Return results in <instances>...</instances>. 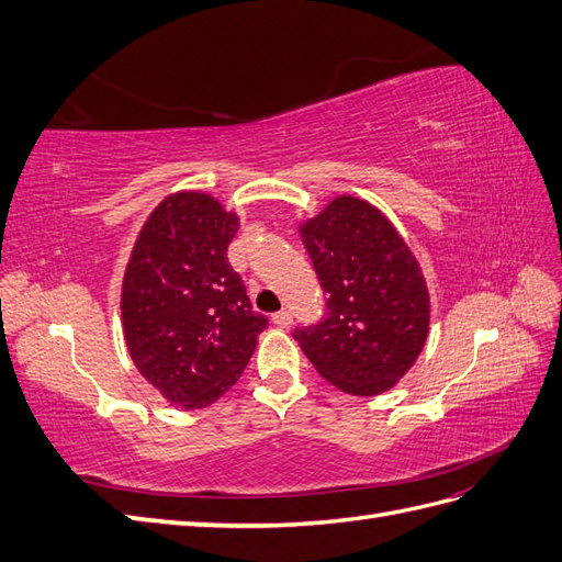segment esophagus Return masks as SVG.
<instances>
[{"label":"esophagus","mask_w":562,"mask_h":562,"mask_svg":"<svg viewBox=\"0 0 562 562\" xmlns=\"http://www.w3.org/2000/svg\"><path fill=\"white\" fill-rule=\"evenodd\" d=\"M271 323H277L279 328H291L293 326V314L288 312V310H281V312H277L274 316H271Z\"/></svg>","instance_id":"esophagus-1"}]
</instances>
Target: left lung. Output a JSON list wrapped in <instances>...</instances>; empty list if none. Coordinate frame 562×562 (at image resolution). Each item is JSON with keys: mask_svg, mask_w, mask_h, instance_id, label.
Masks as SVG:
<instances>
[{"mask_svg": "<svg viewBox=\"0 0 562 562\" xmlns=\"http://www.w3.org/2000/svg\"><path fill=\"white\" fill-rule=\"evenodd\" d=\"M326 316L293 337L323 380L351 396L394 386L427 342L429 293L411 248L368 201L337 196L300 227Z\"/></svg>", "mask_w": 562, "mask_h": 562, "instance_id": "obj_1", "label": "left lung"}]
</instances>
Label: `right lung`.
I'll return each mask as SVG.
<instances>
[{
    "label": "right lung",
    "instance_id": "1",
    "mask_svg": "<svg viewBox=\"0 0 562 562\" xmlns=\"http://www.w3.org/2000/svg\"><path fill=\"white\" fill-rule=\"evenodd\" d=\"M239 217L201 192L166 196L133 246L122 288L126 347L140 375L184 411L241 378L267 328L227 262Z\"/></svg>",
    "mask_w": 562,
    "mask_h": 562
}]
</instances>
